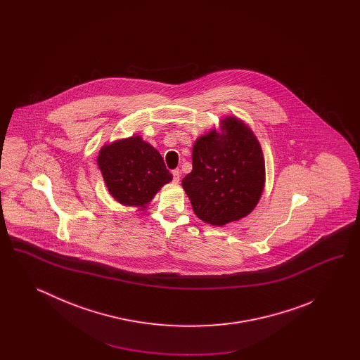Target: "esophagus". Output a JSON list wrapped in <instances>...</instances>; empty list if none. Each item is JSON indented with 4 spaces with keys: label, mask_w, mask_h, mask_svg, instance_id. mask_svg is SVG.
<instances>
[{
    "label": "esophagus",
    "mask_w": 360,
    "mask_h": 360,
    "mask_svg": "<svg viewBox=\"0 0 360 360\" xmlns=\"http://www.w3.org/2000/svg\"><path fill=\"white\" fill-rule=\"evenodd\" d=\"M179 178H181V170L179 169L172 170V179H174V182H179Z\"/></svg>",
    "instance_id": "34e87169"
}]
</instances>
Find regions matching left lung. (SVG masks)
Returning <instances> with one entry per match:
<instances>
[{
	"instance_id": "1",
	"label": "left lung",
	"mask_w": 360,
	"mask_h": 360,
	"mask_svg": "<svg viewBox=\"0 0 360 360\" xmlns=\"http://www.w3.org/2000/svg\"><path fill=\"white\" fill-rule=\"evenodd\" d=\"M224 134L200 137L193 147V170L182 179L194 213L202 221L225 225L245 217L264 186V160L252 131L233 117Z\"/></svg>"
}]
</instances>
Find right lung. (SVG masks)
I'll return each mask as SVG.
<instances>
[{
    "instance_id": "obj_1",
    "label": "right lung",
    "mask_w": 360,
    "mask_h": 360,
    "mask_svg": "<svg viewBox=\"0 0 360 360\" xmlns=\"http://www.w3.org/2000/svg\"><path fill=\"white\" fill-rule=\"evenodd\" d=\"M97 163L109 193L122 205L144 207L172 179L163 158L139 136L105 146Z\"/></svg>"
}]
</instances>
